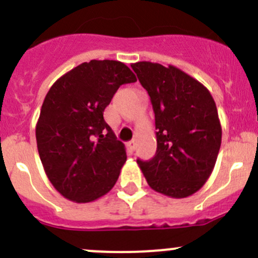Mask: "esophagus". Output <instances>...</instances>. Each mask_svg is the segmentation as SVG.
<instances>
[{
	"instance_id": "34e87169",
	"label": "esophagus",
	"mask_w": 258,
	"mask_h": 258,
	"mask_svg": "<svg viewBox=\"0 0 258 258\" xmlns=\"http://www.w3.org/2000/svg\"><path fill=\"white\" fill-rule=\"evenodd\" d=\"M127 147L130 148V151H135V150H136V142L130 141L128 144H127Z\"/></svg>"
}]
</instances>
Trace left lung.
<instances>
[{
  "label": "left lung",
  "mask_w": 258,
  "mask_h": 258,
  "mask_svg": "<svg viewBox=\"0 0 258 258\" xmlns=\"http://www.w3.org/2000/svg\"><path fill=\"white\" fill-rule=\"evenodd\" d=\"M155 112L157 150L137 160L150 187L173 199L199 191L212 173L221 147L217 107L202 83L175 66L131 64Z\"/></svg>",
  "instance_id": "obj_1"
}]
</instances>
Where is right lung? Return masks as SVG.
<instances>
[{"label":"right lung","instance_id":"obj_1","mask_svg":"<svg viewBox=\"0 0 258 258\" xmlns=\"http://www.w3.org/2000/svg\"><path fill=\"white\" fill-rule=\"evenodd\" d=\"M136 81L122 62L92 59L49 88L36 124V141L46 175L67 200L95 201L116 183L127 156L103 111L119 86Z\"/></svg>","mask_w":258,"mask_h":258}]
</instances>
